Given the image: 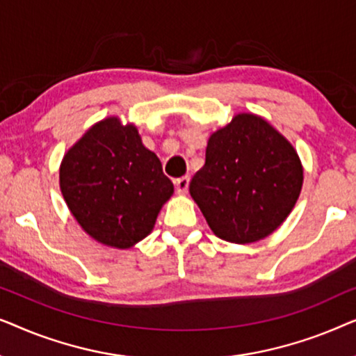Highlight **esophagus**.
I'll return each instance as SVG.
<instances>
[{
	"label": "esophagus",
	"instance_id": "1",
	"mask_svg": "<svg viewBox=\"0 0 356 356\" xmlns=\"http://www.w3.org/2000/svg\"><path fill=\"white\" fill-rule=\"evenodd\" d=\"M175 188H177L178 194H184L189 188V177H181L178 179H175Z\"/></svg>",
	"mask_w": 356,
	"mask_h": 356
}]
</instances>
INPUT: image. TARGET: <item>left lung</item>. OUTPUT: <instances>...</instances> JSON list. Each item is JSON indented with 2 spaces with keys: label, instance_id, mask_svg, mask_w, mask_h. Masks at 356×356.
Here are the masks:
<instances>
[{
  "label": "left lung",
  "instance_id": "8db88e82",
  "mask_svg": "<svg viewBox=\"0 0 356 356\" xmlns=\"http://www.w3.org/2000/svg\"><path fill=\"white\" fill-rule=\"evenodd\" d=\"M301 184L293 145L261 116L240 113L209 138L189 193L218 238L246 245L284 223Z\"/></svg>",
  "mask_w": 356,
  "mask_h": 356
}]
</instances>
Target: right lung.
<instances>
[{
	"label": "right lung",
	"mask_w": 356,
	"mask_h": 356,
	"mask_svg": "<svg viewBox=\"0 0 356 356\" xmlns=\"http://www.w3.org/2000/svg\"><path fill=\"white\" fill-rule=\"evenodd\" d=\"M63 197L77 223L102 245L134 246L152 232L173 194L162 163L134 124L110 116L92 126L63 157Z\"/></svg>",
	"instance_id": "obj_1"
}]
</instances>
